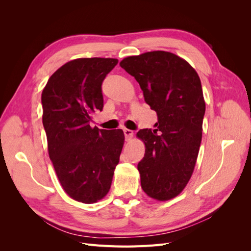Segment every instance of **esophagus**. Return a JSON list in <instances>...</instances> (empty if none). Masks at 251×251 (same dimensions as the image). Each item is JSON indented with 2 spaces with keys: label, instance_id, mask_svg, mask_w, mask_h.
Listing matches in <instances>:
<instances>
[{
  "label": "esophagus",
  "instance_id": "obj_1",
  "mask_svg": "<svg viewBox=\"0 0 251 251\" xmlns=\"http://www.w3.org/2000/svg\"><path fill=\"white\" fill-rule=\"evenodd\" d=\"M124 133H125V137H126V140H131L132 139V137H133V135H134V133H133V131L132 130H128V128H125L124 130Z\"/></svg>",
  "mask_w": 251,
  "mask_h": 251
}]
</instances>
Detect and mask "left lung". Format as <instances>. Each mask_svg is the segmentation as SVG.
Segmentation results:
<instances>
[{
	"mask_svg": "<svg viewBox=\"0 0 251 251\" xmlns=\"http://www.w3.org/2000/svg\"><path fill=\"white\" fill-rule=\"evenodd\" d=\"M120 67L135 77L144 100L156 111V130L143 128L146 144L138 163L143 192L159 201L178 196L191 179L202 139L205 101L198 73L171 52L128 56Z\"/></svg>",
	"mask_w": 251,
	"mask_h": 251,
	"instance_id": "obj_1",
	"label": "left lung"
}]
</instances>
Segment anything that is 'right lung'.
<instances>
[{"instance_id":"right-lung-1","label":"right lung","mask_w":251,"mask_h":251,"mask_svg":"<svg viewBox=\"0 0 251 251\" xmlns=\"http://www.w3.org/2000/svg\"><path fill=\"white\" fill-rule=\"evenodd\" d=\"M116 58H77L51 75L42 93L43 125L49 157L64 191L72 199L95 203L110 191L125 143L123 130L91 127L103 108L102 81Z\"/></svg>"}]
</instances>
